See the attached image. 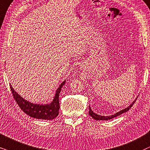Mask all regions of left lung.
<instances>
[{"mask_svg": "<svg viewBox=\"0 0 150 150\" xmlns=\"http://www.w3.org/2000/svg\"><path fill=\"white\" fill-rule=\"evenodd\" d=\"M136 100H137V98H136V99L134 100V101L130 104V105L128 106L127 107H126V108H125V109L120 110V111H118V112L114 113V114L111 115H107V116H105V115H101L97 114V113L93 112V110L91 109V106H89V115H90L91 116L93 117V118L95 119V120H111V119L113 118V117L118 116V115L122 114L123 113H125L127 111H129V109L130 108L132 107V105H134V102H136Z\"/></svg>", "mask_w": 150, "mask_h": 150, "instance_id": "8db88e82", "label": "left lung"}]
</instances>
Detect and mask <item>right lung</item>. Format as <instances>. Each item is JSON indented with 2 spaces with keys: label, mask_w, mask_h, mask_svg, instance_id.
I'll list each match as a JSON object with an SVG mask.
<instances>
[{
  "label": "right lung",
  "mask_w": 150,
  "mask_h": 150,
  "mask_svg": "<svg viewBox=\"0 0 150 150\" xmlns=\"http://www.w3.org/2000/svg\"><path fill=\"white\" fill-rule=\"evenodd\" d=\"M65 83L66 80H64L59 85L58 88L55 91V93H54L52 100L46 104L34 103V102L28 101L21 96V95L18 94L13 88L11 84H9V86H10L14 100H16L17 104L23 110V111L34 118L50 120L55 118L59 114V93L61 92L62 86L65 84Z\"/></svg>",
  "instance_id": "1"
}]
</instances>
